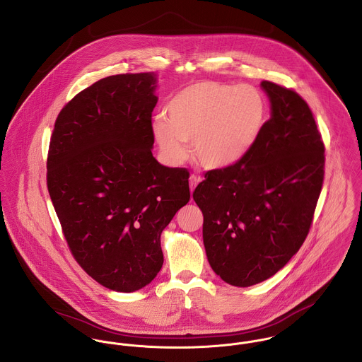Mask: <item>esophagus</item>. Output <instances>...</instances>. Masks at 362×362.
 I'll return each instance as SVG.
<instances>
[{"label": "esophagus", "mask_w": 362, "mask_h": 362, "mask_svg": "<svg viewBox=\"0 0 362 362\" xmlns=\"http://www.w3.org/2000/svg\"><path fill=\"white\" fill-rule=\"evenodd\" d=\"M201 180H202V179H201L199 176H197V175H192V176H190V179H189V183H190V189H192V192L194 190L195 186H197V185H198Z\"/></svg>", "instance_id": "esophagus-1"}]
</instances>
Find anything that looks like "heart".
Masks as SVG:
<instances>
[{
    "mask_svg": "<svg viewBox=\"0 0 362 362\" xmlns=\"http://www.w3.org/2000/svg\"><path fill=\"white\" fill-rule=\"evenodd\" d=\"M267 115L266 100L253 86L202 81L176 92L157 117L153 134L168 161L182 164L193 140L197 161L208 169L241 163L259 139Z\"/></svg>",
    "mask_w": 362,
    "mask_h": 362,
    "instance_id": "obj_1",
    "label": "heart"
}]
</instances>
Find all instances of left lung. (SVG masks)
Here are the masks:
<instances>
[{
  "mask_svg": "<svg viewBox=\"0 0 362 362\" xmlns=\"http://www.w3.org/2000/svg\"><path fill=\"white\" fill-rule=\"evenodd\" d=\"M260 85L272 117L259 139L237 165L205 172L193 193L212 270L241 288L274 276L303 245L325 167V146L306 100L279 83Z\"/></svg>",
  "mask_w": 362,
  "mask_h": 362,
  "instance_id": "8db88e82",
  "label": "left lung"
}]
</instances>
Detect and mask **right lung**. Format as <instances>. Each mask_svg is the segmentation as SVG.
Masks as SVG:
<instances>
[{
	"instance_id": "obj_1",
	"label": "right lung",
	"mask_w": 362,
	"mask_h": 362,
	"mask_svg": "<svg viewBox=\"0 0 362 362\" xmlns=\"http://www.w3.org/2000/svg\"><path fill=\"white\" fill-rule=\"evenodd\" d=\"M156 81L128 73L85 88L59 112L48 150L47 186L69 250L117 292L156 279L161 233L190 199L189 170L151 153Z\"/></svg>"
}]
</instances>
